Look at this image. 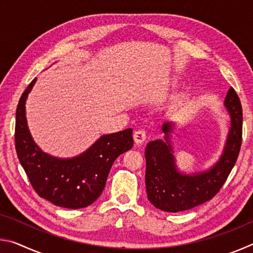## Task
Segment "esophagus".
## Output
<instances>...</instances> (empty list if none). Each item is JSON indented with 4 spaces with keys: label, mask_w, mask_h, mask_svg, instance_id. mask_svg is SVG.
I'll use <instances>...</instances> for the list:
<instances>
[{
    "label": "esophagus",
    "mask_w": 253,
    "mask_h": 253,
    "mask_svg": "<svg viewBox=\"0 0 253 253\" xmlns=\"http://www.w3.org/2000/svg\"><path fill=\"white\" fill-rule=\"evenodd\" d=\"M146 131L144 129H138L134 132V140L137 145L143 144L146 140Z\"/></svg>",
    "instance_id": "34e87169"
}]
</instances>
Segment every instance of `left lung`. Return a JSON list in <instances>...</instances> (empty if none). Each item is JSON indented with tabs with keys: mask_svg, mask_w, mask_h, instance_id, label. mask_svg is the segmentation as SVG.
<instances>
[{
	"mask_svg": "<svg viewBox=\"0 0 253 253\" xmlns=\"http://www.w3.org/2000/svg\"><path fill=\"white\" fill-rule=\"evenodd\" d=\"M231 116V128L223 155L208 172L193 176L179 174L175 168L169 132L173 123L163 125L166 143L149 142L145 149V184L148 200L154 207L166 212H181L208 202L217 194L238 160L242 144V107L238 93L231 87L225 97Z\"/></svg>",
	"mask_w": 253,
	"mask_h": 253,
	"instance_id": "1",
	"label": "left lung"
}]
</instances>
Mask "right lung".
<instances>
[{
	"label": "right lung",
	"instance_id": "obj_1",
	"mask_svg": "<svg viewBox=\"0 0 253 253\" xmlns=\"http://www.w3.org/2000/svg\"><path fill=\"white\" fill-rule=\"evenodd\" d=\"M34 83L36 79L22 93L16 108L14 139L19 161L40 198L66 209L88 207L104 191L115 160L132 147V129L102 136L72 160L46 155L33 142L25 119V99Z\"/></svg>",
	"mask_w": 253,
	"mask_h": 253
}]
</instances>
